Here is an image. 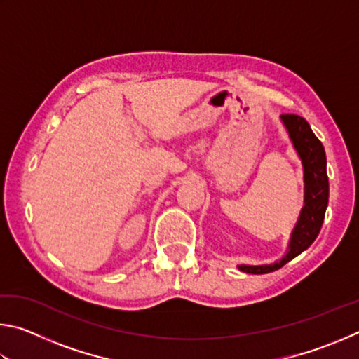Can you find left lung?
I'll use <instances>...</instances> for the list:
<instances>
[{
    "label": "left lung",
    "instance_id": "left-lung-1",
    "mask_svg": "<svg viewBox=\"0 0 359 359\" xmlns=\"http://www.w3.org/2000/svg\"><path fill=\"white\" fill-rule=\"evenodd\" d=\"M280 120L288 137L299 156L304 172V205L291 231L287 253L271 264H239L238 269L247 274H267L280 269L283 264L307 250L317 239L325 220L330 198V184L326 174V154L323 144L313 135L311 125L299 115L285 114Z\"/></svg>",
    "mask_w": 359,
    "mask_h": 359
}]
</instances>
